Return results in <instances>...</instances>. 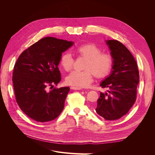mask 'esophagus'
<instances>
[{"instance_id":"34e87169","label":"esophagus","mask_w":155,"mask_h":155,"mask_svg":"<svg viewBox=\"0 0 155 155\" xmlns=\"http://www.w3.org/2000/svg\"><path fill=\"white\" fill-rule=\"evenodd\" d=\"M70 88L72 89V90H81V87H70Z\"/></svg>"}]
</instances>
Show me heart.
Instances as JSON below:
<instances>
[{
	"label": "heart",
	"instance_id": "obj_1",
	"mask_svg": "<svg viewBox=\"0 0 155 155\" xmlns=\"http://www.w3.org/2000/svg\"><path fill=\"white\" fill-rule=\"evenodd\" d=\"M79 57L86 58L82 71L74 70L66 79L70 85L87 87L93 81L94 75L97 78H102L109 73L113 65V58L109 53L101 52V48L94 43H85L78 46L74 50ZM60 65L67 72L74 67V59L68 52L61 56Z\"/></svg>",
	"mask_w": 155,
	"mask_h": 155
}]
</instances>
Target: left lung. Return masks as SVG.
<instances>
[{
  "label": "left lung",
  "mask_w": 155,
  "mask_h": 155,
  "mask_svg": "<svg viewBox=\"0 0 155 155\" xmlns=\"http://www.w3.org/2000/svg\"><path fill=\"white\" fill-rule=\"evenodd\" d=\"M113 58L111 74L100 84L107 88L94 107L97 113L106 120H118L127 114L137 100L140 81L137 61L130 51L116 40L107 41Z\"/></svg>",
  "instance_id": "1"
}]
</instances>
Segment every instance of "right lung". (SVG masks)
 <instances>
[{"instance_id":"add662e5","label":"right lung","mask_w":155,"mask_h":155,"mask_svg":"<svg viewBox=\"0 0 155 155\" xmlns=\"http://www.w3.org/2000/svg\"><path fill=\"white\" fill-rule=\"evenodd\" d=\"M72 45L71 41L45 37L23 51L17 59L12 76L15 100L32 120L52 121L63 110L70 88L53 87L61 79L58 68L61 56Z\"/></svg>"}]
</instances>
